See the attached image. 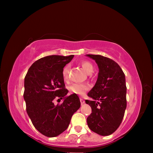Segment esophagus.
Returning a JSON list of instances; mask_svg holds the SVG:
<instances>
[{"label": "esophagus", "instance_id": "1", "mask_svg": "<svg viewBox=\"0 0 153 153\" xmlns=\"http://www.w3.org/2000/svg\"><path fill=\"white\" fill-rule=\"evenodd\" d=\"M79 100H80V102H81V104H82V105H83V104H84V103L85 102L84 100L82 98H79Z\"/></svg>", "mask_w": 153, "mask_h": 153}]
</instances>
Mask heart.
<instances>
[{
	"label": "heart",
	"mask_w": 153,
	"mask_h": 153,
	"mask_svg": "<svg viewBox=\"0 0 153 153\" xmlns=\"http://www.w3.org/2000/svg\"><path fill=\"white\" fill-rule=\"evenodd\" d=\"M81 65L87 74H90L93 71L94 66L88 61H83L81 62ZM69 73H70V65H67L63 68V77L65 81H68L69 79ZM89 88L88 85L80 83H74L69 86V91L74 94L79 96H83Z\"/></svg>",
	"instance_id": "1"
}]
</instances>
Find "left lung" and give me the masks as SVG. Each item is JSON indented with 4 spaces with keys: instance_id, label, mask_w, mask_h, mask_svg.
Returning <instances> with one entry per match:
<instances>
[{
    "instance_id": "obj_1",
    "label": "left lung",
    "mask_w": 153,
    "mask_h": 153,
    "mask_svg": "<svg viewBox=\"0 0 153 153\" xmlns=\"http://www.w3.org/2000/svg\"><path fill=\"white\" fill-rule=\"evenodd\" d=\"M97 63L99 72L94 86L86 100L92 108L87 123L92 131L101 136L112 134L120 126L127 106L126 77L120 66L112 59L98 55H86Z\"/></svg>"
}]
</instances>
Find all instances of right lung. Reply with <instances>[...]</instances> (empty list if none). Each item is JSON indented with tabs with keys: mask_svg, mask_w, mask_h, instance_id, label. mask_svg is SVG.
<instances>
[{
	"mask_svg": "<svg viewBox=\"0 0 153 153\" xmlns=\"http://www.w3.org/2000/svg\"><path fill=\"white\" fill-rule=\"evenodd\" d=\"M74 55H51L38 59L28 69L24 79V98L33 126L47 137H55L68 128L72 115L80 107L76 94L66 97L63 70ZM56 97L64 99L53 105Z\"/></svg>",
	"mask_w": 153,
	"mask_h": 153,
	"instance_id": "obj_1",
	"label": "right lung"
}]
</instances>
